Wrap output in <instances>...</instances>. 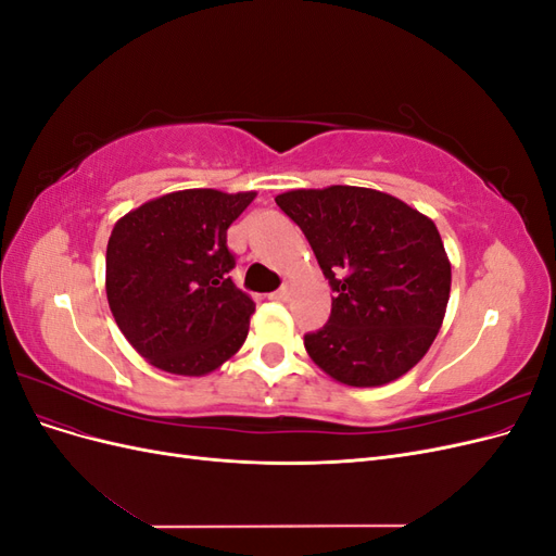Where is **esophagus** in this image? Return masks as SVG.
Here are the masks:
<instances>
[{
  "instance_id": "1",
  "label": "esophagus",
  "mask_w": 556,
  "mask_h": 556,
  "mask_svg": "<svg viewBox=\"0 0 556 556\" xmlns=\"http://www.w3.org/2000/svg\"><path fill=\"white\" fill-rule=\"evenodd\" d=\"M271 299H274V301H288V299H290V290H288V288H280V290H276V292L271 294Z\"/></svg>"
}]
</instances>
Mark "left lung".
<instances>
[{
    "instance_id": "8db88e82",
    "label": "left lung",
    "mask_w": 556,
    "mask_h": 556,
    "mask_svg": "<svg viewBox=\"0 0 556 556\" xmlns=\"http://www.w3.org/2000/svg\"><path fill=\"white\" fill-rule=\"evenodd\" d=\"M276 204L306 233L331 290V317L304 339L336 382L380 387L427 355L447 311L452 266L429 215L392 194L329 185Z\"/></svg>"
}]
</instances>
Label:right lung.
<instances>
[{"mask_svg": "<svg viewBox=\"0 0 556 556\" xmlns=\"http://www.w3.org/2000/svg\"><path fill=\"white\" fill-rule=\"evenodd\" d=\"M257 192L178 190L115 223L106 299L129 345L164 374L199 378L241 350L255 301L231 282L227 229Z\"/></svg>", "mask_w": 556, "mask_h": 556, "instance_id": "right-lung-1", "label": "right lung"}]
</instances>
